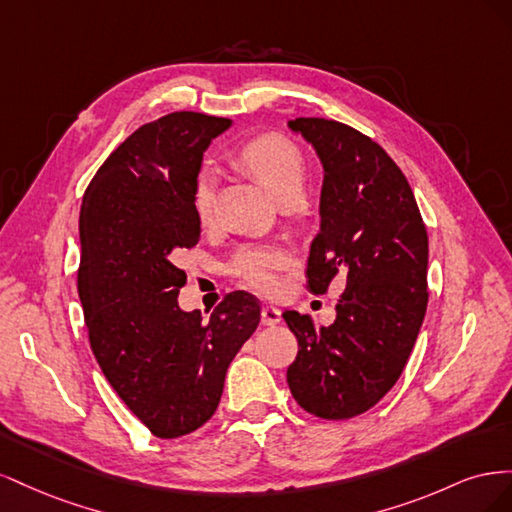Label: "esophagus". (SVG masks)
<instances>
[{"mask_svg": "<svg viewBox=\"0 0 512 512\" xmlns=\"http://www.w3.org/2000/svg\"><path fill=\"white\" fill-rule=\"evenodd\" d=\"M260 320H262V324H265V327H275V324L282 322V312L277 307L265 305V307H262V312H260Z\"/></svg>", "mask_w": 512, "mask_h": 512, "instance_id": "esophagus-1", "label": "esophagus"}]
</instances>
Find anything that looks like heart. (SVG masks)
<instances>
[{
	"instance_id": "1",
	"label": "heart",
	"mask_w": 512,
	"mask_h": 512,
	"mask_svg": "<svg viewBox=\"0 0 512 512\" xmlns=\"http://www.w3.org/2000/svg\"><path fill=\"white\" fill-rule=\"evenodd\" d=\"M241 162L252 170L262 185L280 200L288 194H299L305 181V160L299 147L286 136L265 134L241 149ZM218 170L205 166L196 175L192 190V207L200 222H207L213 213ZM290 265L288 250L280 245H243L230 262V271L250 288L271 294L277 290V273Z\"/></svg>"
}]
</instances>
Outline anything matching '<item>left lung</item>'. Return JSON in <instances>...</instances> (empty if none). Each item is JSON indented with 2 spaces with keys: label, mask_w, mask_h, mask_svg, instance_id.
<instances>
[{
  "label": "left lung",
  "mask_w": 512,
  "mask_h": 512,
  "mask_svg": "<svg viewBox=\"0 0 512 512\" xmlns=\"http://www.w3.org/2000/svg\"><path fill=\"white\" fill-rule=\"evenodd\" d=\"M322 164L320 232L309 247L307 286L346 290L335 322L284 312L299 342L286 380L309 414L342 421L393 389L427 312V230L408 179L378 143L339 121L290 119Z\"/></svg>",
  "instance_id": "left-lung-1"
}]
</instances>
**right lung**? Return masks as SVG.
Returning a JSON list of instances; mask_svg holds the SVG:
<instances>
[{
	"instance_id": "1",
	"label": "right lung",
	"mask_w": 512,
	"mask_h": 512,
	"mask_svg": "<svg viewBox=\"0 0 512 512\" xmlns=\"http://www.w3.org/2000/svg\"><path fill=\"white\" fill-rule=\"evenodd\" d=\"M230 119L170 113L123 141L83 196L79 297L91 350L117 395L156 438H179L218 410L230 361L260 305L232 292L205 318L179 307V250L200 239L192 207L203 153Z\"/></svg>"
}]
</instances>
